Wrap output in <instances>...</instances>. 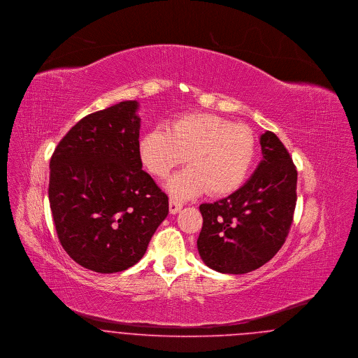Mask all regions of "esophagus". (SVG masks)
<instances>
[{
	"label": "esophagus",
	"mask_w": 358,
	"mask_h": 358,
	"mask_svg": "<svg viewBox=\"0 0 358 358\" xmlns=\"http://www.w3.org/2000/svg\"><path fill=\"white\" fill-rule=\"evenodd\" d=\"M182 208V203H180V201H176V200H173V199H170L169 200V210H170V213H177L178 210H181Z\"/></svg>",
	"instance_id": "1"
}]
</instances>
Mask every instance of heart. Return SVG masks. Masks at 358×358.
<instances>
[{"mask_svg":"<svg viewBox=\"0 0 358 358\" xmlns=\"http://www.w3.org/2000/svg\"><path fill=\"white\" fill-rule=\"evenodd\" d=\"M255 151L250 127L203 112L174 119L169 129L152 128L138 142L142 165L158 178H165L187 157L189 168L170 177L166 184L177 199H189L206 190L212 196L230 194L248 178Z\"/></svg>","mask_w":358,"mask_h":358,"instance_id":"heart-1","label":"heart"}]
</instances>
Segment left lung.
I'll return each instance as SVG.
<instances>
[{
    "label": "left lung",
    "mask_w": 358,
    "mask_h": 358,
    "mask_svg": "<svg viewBox=\"0 0 358 358\" xmlns=\"http://www.w3.org/2000/svg\"><path fill=\"white\" fill-rule=\"evenodd\" d=\"M262 161L230 196L200 206L203 227L197 250L220 273H249L265 265L284 245L294 220L297 171L277 135L259 138Z\"/></svg>",
    "instance_id": "8db88e82"
}]
</instances>
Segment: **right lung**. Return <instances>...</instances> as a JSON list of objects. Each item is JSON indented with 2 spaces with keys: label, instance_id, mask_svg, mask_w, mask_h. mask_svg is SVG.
Segmentation results:
<instances>
[{
  "label": "right lung",
  "instance_id": "add662e5",
  "mask_svg": "<svg viewBox=\"0 0 358 358\" xmlns=\"http://www.w3.org/2000/svg\"><path fill=\"white\" fill-rule=\"evenodd\" d=\"M138 101L90 113L58 143L48 200L59 242L97 273L134 266L169 213L168 196L142 170Z\"/></svg>",
  "mask_w": 358,
  "mask_h": 358
}]
</instances>
